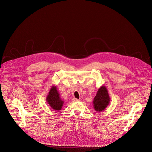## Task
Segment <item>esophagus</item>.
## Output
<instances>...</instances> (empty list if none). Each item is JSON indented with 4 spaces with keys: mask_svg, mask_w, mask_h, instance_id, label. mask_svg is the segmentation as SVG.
Wrapping results in <instances>:
<instances>
[{
    "mask_svg": "<svg viewBox=\"0 0 152 152\" xmlns=\"http://www.w3.org/2000/svg\"><path fill=\"white\" fill-rule=\"evenodd\" d=\"M80 101L79 99H76V98H74V99H73V101H74V102H77V101Z\"/></svg>",
    "mask_w": 152,
    "mask_h": 152,
    "instance_id": "esophagus-1",
    "label": "esophagus"
}]
</instances>
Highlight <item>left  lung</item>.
Wrapping results in <instances>:
<instances>
[{
	"mask_svg": "<svg viewBox=\"0 0 152 152\" xmlns=\"http://www.w3.org/2000/svg\"><path fill=\"white\" fill-rule=\"evenodd\" d=\"M110 102V98L108 90L105 86H102L98 90L96 96L94 98L93 104L96 111L102 112Z\"/></svg>",
	"mask_w": 152,
	"mask_h": 152,
	"instance_id": "obj_1",
	"label": "left lung"
}]
</instances>
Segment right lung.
Masks as SVG:
<instances>
[{
    "label": "right lung",
    "mask_w": 152,
    "mask_h": 152,
    "mask_svg": "<svg viewBox=\"0 0 152 152\" xmlns=\"http://www.w3.org/2000/svg\"><path fill=\"white\" fill-rule=\"evenodd\" d=\"M46 101L54 111H58L62 109L64 101L60 98L56 86H52L50 88L46 98Z\"/></svg>",
    "instance_id": "1"
}]
</instances>
